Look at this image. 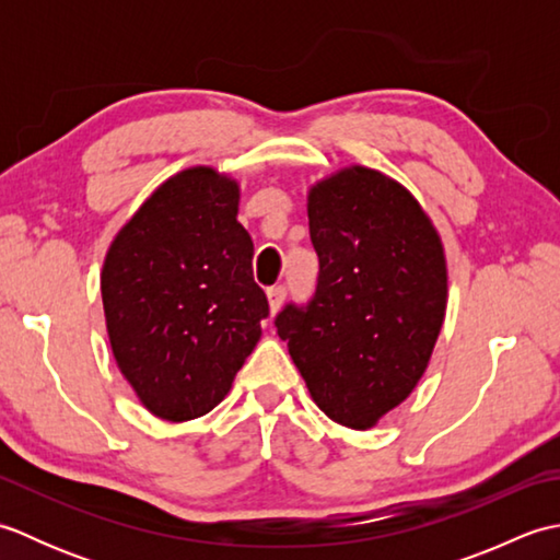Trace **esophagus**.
Returning a JSON list of instances; mask_svg holds the SVG:
<instances>
[{
	"instance_id": "1",
	"label": "esophagus",
	"mask_w": 560,
	"mask_h": 560,
	"mask_svg": "<svg viewBox=\"0 0 560 560\" xmlns=\"http://www.w3.org/2000/svg\"><path fill=\"white\" fill-rule=\"evenodd\" d=\"M267 299H269L271 315L279 313L283 299H287V289H283V287H271V289H267Z\"/></svg>"
}]
</instances>
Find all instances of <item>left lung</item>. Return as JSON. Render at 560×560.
Listing matches in <instances>:
<instances>
[{
  "mask_svg": "<svg viewBox=\"0 0 560 560\" xmlns=\"http://www.w3.org/2000/svg\"><path fill=\"white\" fill-rule=\"evenodd\" d=\"M307 221L317 289L273 325L317 407L368 431L431 361L447 307L445 249L409 189L363 165L315 183Z\"/></svg>",
  "mask_w": 560,
  "mask_h": 560,
  "instance_id": "obj_1",
  "label": "left lung"
}]
</instances>
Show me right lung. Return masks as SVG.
<instances>
[{"label": "right lung", "instance_id": "obj_1", "mask_svg": "<svg viewBox=\"0 0 560 560\" xmlns=\"http://www.w3.org/2000/svg\"><path fill=\"white\" fill-rule=\"evenodd\" d=\"M237 201L233 177L209 165L180 171L105 255L101 293L113 355L139 401L163 421L217 407L269 315Z\"/></svg>", "mask_w": 560, "mask_h": 560}]
</instances>
